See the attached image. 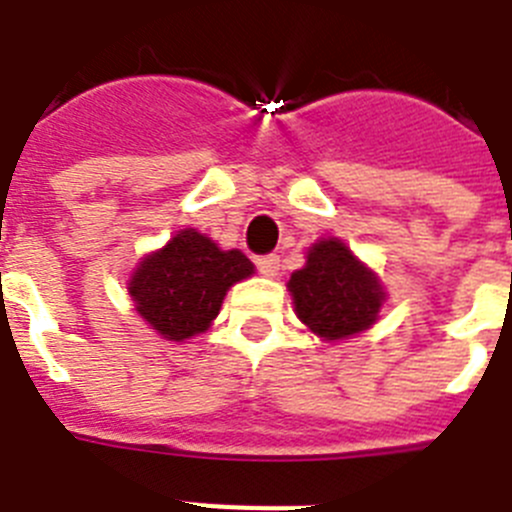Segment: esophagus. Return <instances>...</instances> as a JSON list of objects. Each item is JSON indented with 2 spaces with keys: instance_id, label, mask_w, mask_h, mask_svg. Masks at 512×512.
Wrapping results in <instances>:
<instances>
[{
  "instance_id": "1",
  "label": "esophagus",
  "mask_w": 512,
  "mask_h": 512,
  "mask_svg": "<svg viewBox=\"0 0 512 512\" xmlns=\"http://www.w3.org/2000/svg\"><path fill=\"white\" fill-rule=\"evenodd\" d=\"M257 270H260L265 278H276L278 270H281V260H278V255L257 257Z\"/></svg>"
}]
</instances>
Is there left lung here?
<instances>
[{"mask_svg": "<svg viewBox=\"0 0 512 512\" xmlns=\"http://www.w3.org/2000/svg\"><path fill=\"white\" fill-rule=\"evenodd\" d=\"M299 321L328 342L360 334L376 321L384 289L336 239L318 242L307 265L289 278Z\"/></svg>", "mask_w": 512, "mask_h": 512, "instance_id": "obj_1", "label": "left lung"}]
</instances>
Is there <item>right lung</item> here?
<instances>
[{"label": "right lung", "instance_id": "1", "mask_svg": "<svg viewBox=\"0 0 512 512\" xmlns=\"http://www.w3.org/2000/svg\"><path fill=\"white\" fill-rule=\"evenodd\" d=\"M239 249L215 247L194 228H184L160 252L144 257L128 292L149 326L170 342L205 331L218 315L228 286L252 276Z\"/></svg>", "mask_w": 512, "mask_h": 512}]
</instances>
